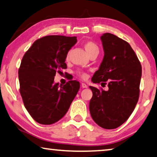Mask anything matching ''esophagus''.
Instances as JSON below:
<instances>
[{
	"instance_id": "esophagus-1",
	"label": "esophagus",
	"mask_w": 157,
	"mask_h": 157,
	"mask_svg": "<svg viewBox=\"0 0 157 157\" xmlns=\"http://www.w3.org/2000/svg\"><path fill=\"white\" fill-rule=\"evenodd\" d=\"M81 86L82 88H87L88 87V86L86 85V84H85V83H82L81 84Z\"/></svg>"
}]
</instances>
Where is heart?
Segmentation results:
<instances>
[{"label":"heart","instance_id":"heart-1","mask_svg":"<svg viewBox=\"0 0 157 157\" xmlns=\"http://www.w3.org/2000/svg\"><path fill=\"white\" fill-rule=\"evenodd\" d=\"M84 48H85V51H86V53H87V54L89 56L91 55L93 53H99V47H98V46L97 45V44H96L95 43H94V42H92V41H85V43H84ZM69 56H70V52L67 53V56H66L67 60L69 58ZM78 74L81 77V78H82L84 79L86 78V77H87L86 74H85V72H82L81 71H78Z\"/></svg>","mask_w":157,"mask_h":157}]
</instances>
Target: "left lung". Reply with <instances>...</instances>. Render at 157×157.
I'll return each instance as SVG.
<instances>
[{
  "label": "left lung",
  "instance_id": "8db88e82",
  "mask_svg": "<svg viewBox=\"0 0 157 157\" xmlns=\"http://www.w3.org/2000/svg\"><path fill=\"white\" fill-rule=\"evenodd\" d=\"M100 39L104 56L92 81H108L109 90H99L90 86L93 93L90 111L98 125L114 129L125 123L135 108L139 99L142 66L127 41L110 33L103 34Z\"/></svg>",
  "mask_w": 157,
  "mask_h": 157
}]
</instances>
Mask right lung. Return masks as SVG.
Wrapping results in <instances>:
<instances>
[{"mask_svg": "<svg viewBox=\"0 0 157 157\" xmlns=\"http://www.w3.org/2000/svg\"><path fill=\"white\" fill-rule=\"evenodd\" d=\"M76 43V36H46L35 41L23 56L18 71L20 92L37 123L51 125L61 119L78 92V82L54 83L56 72L67 68V53Z\"/></svg>", "mask_w": 157, "mask_h": 157, "instance_id": "obj_1", "label": "right lung"}]
</instances>
